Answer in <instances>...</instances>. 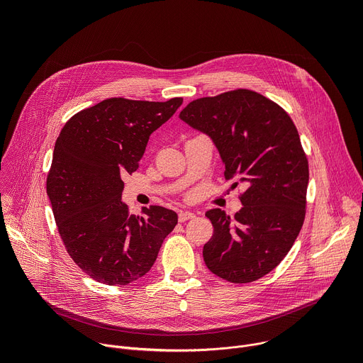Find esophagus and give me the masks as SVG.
<instances>
[{"instance_id": "obj_1", "label": "esophagus", "mask_w": 363, "mask_h": 363, "mask_svg": "<svg viewBox=\"0 0 363 363\" xmlns=\"http://www.w3.org/2000/svg\"><path fill=\"white\" fill-rule=\"evenodd\" d=\"M192 218H195V214H194V213H189V211H179V214H178L179 223H185V221L192 220Z\"/></svg>"}]
</instances>
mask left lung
I'll list each match as a JSON object with an SVG mask.
<instances>
[{"instance_id":"1","label":"left lung","mask_w":363,"mask_h":363,"mask_svg":"<svg viewBox=\"0 0 363 363\" xmlns=\"http://www.w3.org/2000/svg\"><path fill=\"white\" fill-rule=\"evenodd\" d=\"M179 119L213 139L225 179L245 185L233 218L205 213L214 234L203 262L227 281L258 280L280 264L304 221L308 164L298 132L277 103L247 89L196 99Z\"/></svg>"}]
</instances>
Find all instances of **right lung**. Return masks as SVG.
<instances>
[{
	"mask_svg": "<svg viewBox=\"0 0 363 363\" xmlns=\"http://www.w3.org/2000/svg\"><path fill=\"white\" fill-rule=\"evenodd\" d=\"M182 105L106 99L76 113L62 129L47 175V195L73 262L91 279L125 286L145 276L157 260L178 216L164 206H143L130 216L122 202V177L138 169L149 136Z\"/></svg>",
	"mask_w": 363,
	"mask_h": 363,
	"instance_id": "obj_1",
	"label": "right lung"
}]
</instances>
